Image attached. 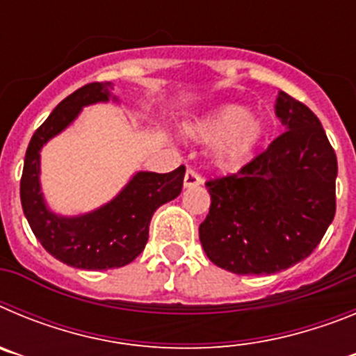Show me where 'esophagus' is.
Instances as JSON below:
<instances>
[{
  "mask_svg": "<svg viewBox=\"0 0 356 356\" xmlns=\"http://www.w3.org/2000/svg\"><path fill=\"white\" fill-rule=\"evenodd\" d=\"M201 184H203V178H201L200 172L194 171V169H187L184 178V187H197Z\"/></svg>",
  "mask_w": 356,
  "mask_h": 356,
  "instance_id": "esophagus-1",
  "label": "esophagus"
}]
</instances>
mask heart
<instances>
[{
	"instance_id": "obj_1",
	"label": "heart",
	"mask_w": 356,
	"mask_h": 356,
	"mask_svg": "<svg viewBox=\"0 0 356 356\" xmlns=\"http://www.w3.org/2000/svg\"><path fill=\"white\" fill-rule=\"evenodd\" d=\"M188 134L200 143L219 144V168L238 171L253 159L266 130L259 119L251 118L246 106L226 105L193 124Z\"/></svg>"
}]
</instances>
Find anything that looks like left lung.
Instances as JSON below:
<instances>
[{"label": "left lung", "instance_id": "left-lung-1", "mask_svg": "<svg viewBox=\"0 0 356 356\" xmlns=\"http://www.w3.org/2000/svg\"><path fill=\"white\" fill-rule=\"evenodd\" d=\"M275 108L287 131L237 175L205 184L210 210L201 246L235 275H275L301 262L335 216L337 156L321 121L287 92Z\"/></svg>", "mask_w": 356, "mask_h": 356}]
</instances>
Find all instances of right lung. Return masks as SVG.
<instances>
[{
	"label": "right lung",
	"mask_w": 356,
	"mask_h": 356,
	"mask_svg": "<svg viewBox=\"0 0 356 356\" xmlns=\"http://www.w3.org/2000/svg\"><path fill=\"white\" fill-rule=\"evenodd\" d=\"M108 89L110 81H94L62 99L31 137L21 176V205L37 241L56 260L89 271L134 262L146 246L151 217L181 193L185 176L184 165L165 175L140 171L110 203L83 216L62 217L46 207L39 184L40 147L67 128L83 106L108 102Z\"/></svg>",
	"instance_id": "1"
}]
</instances>
